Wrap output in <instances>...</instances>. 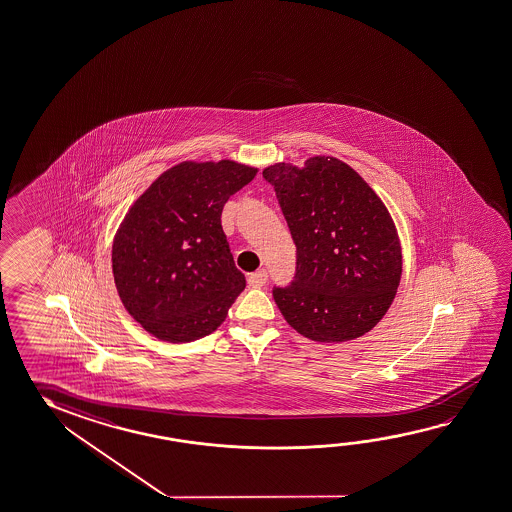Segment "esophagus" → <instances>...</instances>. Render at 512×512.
<instances>
[{
	"label": "esophagus",
	"instance_id": "34e87169",
	"mask_svg": "<svg viewBox=\"0 0 512 512\" xmlns=\"http://www.w3.org/2000/svg\"><path fill=\"white\" fill-rule=\"evenodd\" d=\"M267 281V270H258V272H254V274H251L249 279H247V283H249L251 288H261V286H265V284H267Z\"/></svg>",
	"mask_w": 512,
	"mask_h": 512
}]
</instances>
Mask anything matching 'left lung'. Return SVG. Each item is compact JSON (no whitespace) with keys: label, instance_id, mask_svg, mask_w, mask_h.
I'll use <instances>...</instances> for the list:
<instances>
[{"label":"left lung","instance_id":"1","mask_svg":"<svg viewBox=\"0 0 512 512\" xmlns=\"http://www.w3.org/2000/svg\"><path fill=\"white\" fill-rule=\"evenodd\" d=\"M297 247L295 276L274 286L286 322L309 340L368 333L395 299L402 252L390 213L347 163L317 156L304 169L263 171Z\"/></svg>","mask_w":512,"mask_h":512}]
</instances>
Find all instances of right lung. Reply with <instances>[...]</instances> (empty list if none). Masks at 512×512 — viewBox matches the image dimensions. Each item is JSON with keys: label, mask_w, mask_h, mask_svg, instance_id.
I'll return each instance as SVG.
<instances>
[{"label": "right lung", "mask_w": 512, "mask_h": 512, "mask_svg": "<svg viewBox=\"0 0 512 512\" xmlns=\"http://www.w3.org/2000/svg\"><path fill=\"white\" fill-rule=\"evenodd\" d=\"M254 176L229 160L179 163L131 206L115 236V286L156 338L185 343L213 333L244 292L220 215Z\"/></svg>", "instance_id": "add662e5"}]
</instances>
